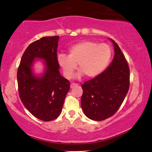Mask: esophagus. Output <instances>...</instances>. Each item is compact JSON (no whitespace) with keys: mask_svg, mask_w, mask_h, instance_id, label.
<instances>
[{"mask_svg":"<svg viewBox=\"0 0 152 152\" xmlns=\"http://www.w3.org/2000/svg\"><path fill=\"white\" fill-rule=\"evenodd\" d=\"M76 86H77V84H76V83H71L70 84V88H73L74 87H75Z\"/></svg>","mask_w":152,"mask_h":152,"instance_id":"34e87169","label":"esophagus"}]
</instances>
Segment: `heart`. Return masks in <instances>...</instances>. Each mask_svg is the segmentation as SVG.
Returning <instances> with one entry per match:
<instances>
[{"label":"heart","instance_id":"obj_1","mask_svg":"<svg viewBox=\"0 0 152 152\" xmlns=\"http://www.w3.org/2000/svg\"><path fill=\"white\" fill-rule=\"evenodd\" d=\"M111 56L112 51L109 45L84 41L70 47L68 56L59 54L57 60L67 78L72 76L77 64L80 71L78 77L84 74L86 78H92L103 72L109 65Z\"/></svg>","mask_w":152,"mask_h":152}]
</instances>
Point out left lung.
<instances>
[{
  "label": "left lung",
  "instance_id": "obj_1",
  "mask_svg": "<svg viewBox=\"0 0 152 152\" xmlns=\"http://www.w3.org/2000/svg\"><path fill=\"white\" fill-rule=\"evenodd\" d=\"M114 58L100 75L82 85L81 106L86 116L102 121L113 116L124 101L129 88V68L117 43L110 39Z\"/></svg>",
  "mask_w": 152,
  "mask_h": 152
}]
</instances>
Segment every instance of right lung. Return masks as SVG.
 I'll use <instances>...</instances> for the list:
<instances>
[{
    "instance_id": "right-lung-1",
    "label": "right lung",
    "mask_w": 152,
    "mask_h": 152,
    "mask_svg": "<svg viewBox=\"0 0 152 152\" xmlns=\"http://www.w3.org/2000/svg\"><path fill=\"white\" fill-rule=\"evenodd\" d=\"M60 37H44L28 46L22 56L17 70L19 97L25 108L43 121L54 120L62 109L70 90L68 80L61 76L57 60ZM35 58L45 60L46 68L42 76H35L32 66Z\"/></svg>"
}]
</instances>
